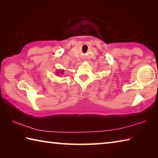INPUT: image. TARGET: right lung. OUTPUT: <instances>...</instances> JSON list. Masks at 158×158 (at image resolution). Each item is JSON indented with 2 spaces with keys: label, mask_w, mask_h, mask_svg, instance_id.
<instances>
[{
  "label": "right lung",
  "mask_w": 158,
  "mask_h": 158,
  "mask_svg": "<svg viewBox=\"0 0 158 158\" xmlns=\"http://www.w3.org/2000/svg\"><path fill=\"white\" fill-rule=\"evenodd\" d=\"M58 73H59V72H58ZM60 74H63V71H60Z\"/></svg>",
  "instance_id": "obj_1"
}]
</instances>
